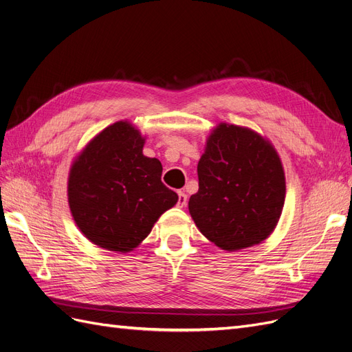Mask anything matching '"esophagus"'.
<instances>
[{
  "label": "esophagus",
  "mask_w": 352,
  "mask_h": 352,
  "mask_svg": "<svg viewBox=\"0 0 352 352\" xmlns=\"http://www.w3.org/2000/svg\"><path fill=\"white\" fill-rule=\"evenodd\" d=\"M177 197H179V199H177V207L184 208V207L186 206V201H188L186 194H185V192H182V190H179V192H177Z\"/></svg>",
  "instance_id": "obj_1"
}]
</instances>
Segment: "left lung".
<instances>
[{"label":"left lung","mask_w":352,"mask_h":352,"mask_svg":"<svg viewBox=\"0 0 352 352\" xmlns=\"http://www.w3.org/2000/svg\"><path fill=\"white\" fill-rule=\"evenodd\" d=\"M189 198L197 228L219 248L236 251L269 238L285 202V173L273 145L248 127L220 123L198 163Z\"/></svg>","instance_id":"1"}]
</instances>
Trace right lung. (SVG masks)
I'll list each match as a JSON object with an SVG mask.
<instances>
[{"instance_id":"add662e5","label":"right lung","mask_w":352,"mask_h":352,"mask_svg":"<svg viewBox=\"0 0 352 352\" xmlns=\"http://www.w3.org/2000/svg\"><path fill=\"white\" fill-rule=\"evenodd\" d=\"M145 138L129 122L105 127L69 173V206L80 232L109 251L129 252L179 197L162 182L163 166L145 157Z\"/></svg>"}]
</instances>
